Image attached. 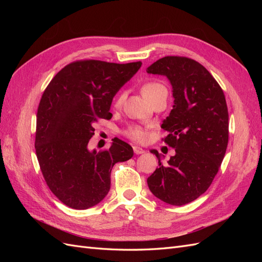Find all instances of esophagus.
<instances>
[{"instance_id":"esophagus-1","label":"esophagus","mask_w":262,"mask_h":262,"mask_svg":"<svg viewBox=\"0 0 262 262\" xmlns=\"http://www.w3.org/2000/svg\"><path fill=\"white\" fill-rule=\"evenodd\" d=\"M133 152L136 153L137 155H140V154L144 153V149L142 147H139V146H133Z\"/></svg>"}]
</instances>
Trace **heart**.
Returning a JSON list of instances; mask_svg holds the SVG:
<instances>
[{
  "label": "heart",
  "mask_w": 262,
  "mask_h": 262,
  "mask_svg": "<svg viewBox=\"0 0 262 262\" xmlns=\"http://www.w3.org/2000/svg\"><path fill=\"white\" fill-rule=\"evenodd\" d=\"M163 87L164 86L162 84L157 83V82H147L143 86H142L141 91H142V94L144 95V97L149 100L150 97H152L157 91H160L161 89H163ZM123 100H124V94L122 93L116 98L115 106L120 107L122 105ZM123 133H124L125 137H128L129 139H131L132 141H136V142H144L147 138L146 128H143V126L138 125V124L129 125L128 128H126L123 131Z\"/></svg>",
  "instance_id": "obj_1"
}]
</instances>
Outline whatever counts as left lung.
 Returning <instances> with one entry per match:
<instances>
[{"label":"left lung","mask_w":262,"mask_h":262,"mask_svg":"<svg viewBox=\"0 0 262 262\" xmlns=\"http://www.w3.org/2000/svg\"><path fill=\"white\" fill-rule=\"evenodd\" d=\"M147 73L167 76L175 98L162 128V139L176 154L166 165L158 158L147 178L152 193L171 205H184L207 191L216 176L228 143L225 95L209 71L190 58L169 55L154 62Z\"/></svg>","instance_id":"1"}]
</instances>
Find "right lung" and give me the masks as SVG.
<instances>
[{"label": "right lung", "mask_w": 262, "mask_h": 262, "mask_svg": "<svg viewBox=\"0 0 262 262\" xmlns=\"http://www.w3.org/2000/svg\"><path fill=\"white\" fill-rule=\"evenodd\" d=\"M142 62L125 64L77 60L57 73L45 90L37 112L36 155L47 186L75 210L98 204L110 189V172L133 156L131 145L114 139L108 149L90 152L94 123L112 119L117 92Z\"/></svg>", "instance_id": "obj_1"}]
</instances>
